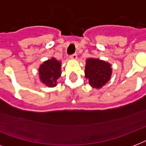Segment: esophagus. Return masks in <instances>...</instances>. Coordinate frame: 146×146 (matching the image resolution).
<instances>
[{
  "instance_id": "1",
  "label": "esophagus",
  "mask_w": 146,
  "mask_h": 146,
  "mask_svg": "<svg viewBox=\"0 0 146 146\" xmlns=\"http://www.w3.org/2000/svg\"><path fill=\"white\" fill-rule=\"evenodd\" d=\"M70 57L71 59H73V60L77 59V54H73L70 55Z\"/></svg>"
}]
</instances>
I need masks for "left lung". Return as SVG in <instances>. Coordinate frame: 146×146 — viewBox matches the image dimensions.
<instances>
[{"label": "left lung", "mask_w": 146, "mask_h": 146, "mask_svg": "<svg viewBox=\"0 0 146 146\" xmlns=\"http://www.w3.org/2000/svg\"><path fill=\"white\" fill-rule=\"evenodd\" d=\"M112 73L111 65L99 59L89 58L86 60L85 76L89 80L90 86L99 89L110 80Z\"/></svg>", "instance_id": "8db88e82"}]
</instances>
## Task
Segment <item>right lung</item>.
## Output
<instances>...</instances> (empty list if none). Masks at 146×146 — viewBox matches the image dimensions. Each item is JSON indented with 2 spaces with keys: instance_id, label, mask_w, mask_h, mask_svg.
<instances>
[{
  "instance_id": "1",
  "label": "right lung",
  "mask_w": 146,
  "mask_h": 146,
  "mask_svg": "<svg viewBox=\"0 0 146 146\" xmlns=\"http://www.w3.org/2000/svg\"><path fill=\"white\" fill-rule=\"evenodd\" d=\"M40 80L49 87L56 86L57 80L60 76V62L55 58H51L40 66Z\"/></svg>"
}]
</instances>
